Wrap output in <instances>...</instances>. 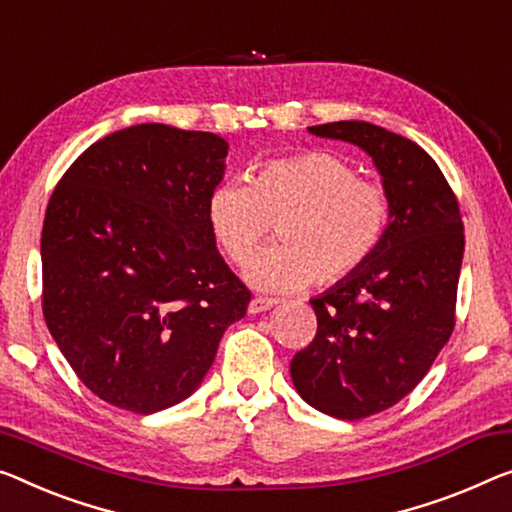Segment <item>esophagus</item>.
Listing matches in <instances>:
<instances>
[{
	"mask_svg": "<svg viewBox=\"0 0 512 512\" xmlns=\"http://www.w3.org/2000/svg\"><path fill=\"white\" fill-rule=\"evenodd\" d=\"M273 305H276V299H264V296H255V299L248 303V312H250V315H259V312L271 310Z\"/></svg>",
	"mask_w": 512,
	"mask_h": 512,
	"instance_id": "obj_1",
	"label": "esophagus"
}]
</instances>
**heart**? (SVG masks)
I'll list each match as a JSON object with an SVG mask.
<instances>
[{
	"label": "heart",
	"instance_id": "heart-1",
	"mask_svg": "<svg viewBox=\"0 0 512 512\" xmlns=\"http://www.w3.org/2000/svg\"><path fill=\"white\" fill-rule=\"evenodd\" d=\"M391 207L379 183L356 177L345 158L308 151L255 167L248 181H223L209 193L213 239L234 264L256 252L281 220L282 247L246 264L250 285L294 292L317 280L335 285L361 271L384 241Z\"/></svg>",
	"mask_w": 512,
	"mask_h": 512
}]
</instances>
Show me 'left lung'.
Returning <instances> with one entry per match:
<instances>
[{"label":"left lung","instance_id":"1","mask_svg":"<svg viewBox=\"0 0 512 512\" xmlns=\"http://www.w3.org/2000/svg\"><path fill=\"white\" fill-rule=\"evenodd\" d=\"M308 131L363 149L391 207L370 262L310 299L315 340L289 363L310 407L356 421L414 391L451 338L464 227L446 177L416 142L368 121Z\"/></svg>","mask_w":512,"mask_h":512}]
</instances>
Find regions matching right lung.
<instances>
[{
    "mask_svg": "<svg viewBox=\"0 0 512 512\" xmlns=\"http://www.w3.org/2000/svg\"><path fill=\"white\" fill-rule=\"evenodd\" d=\"M220 135L137 124L91 144L57 183L41 234L43 317L91 393L135 414L207 377L250 292L207 220Z\"/></svg>",
    "mask_w": 512,
    "mask_h": 512,
    "instance_id": "add662e5",
    "label": "right lung"
}]
</instances>
